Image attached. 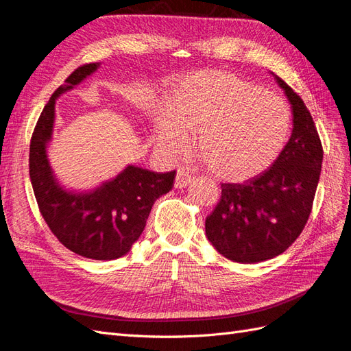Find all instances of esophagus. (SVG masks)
Segmentation results:
<instances>
[{"label": "esophagus", "mask_w": 351, "mask_h": 351, "mask_svg": "<svg viewBox=\"0 0 351 351\" xmlns=\"http://www.w3.org/2000/svg\"><path fill=\"white\" fill-rule=\"evenodd\" d=\"M192 182H193V176L192 174H190L189 171H186V169H178L177 176H176V182H174L176 189H183V187L189 186Z\"/></svg>", "instance_id": "1"}]
</instances>
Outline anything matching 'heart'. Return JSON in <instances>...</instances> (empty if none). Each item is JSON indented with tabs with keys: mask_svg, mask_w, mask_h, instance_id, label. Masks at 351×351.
I'll return each mask as SVG.
<instances>
[{
	"mask_svg": "<svg viewBox=\"0 0 351 351\" xmlns=\"http://www.w3.org/2000/svg\"><path fill=\"white\" fill-rule=\"evenodd\" d=\"M290 112L277 93L227 71H200L180 82L154 115L155 145L182 155L196 151L215 177L243 182L267 169L287 141Z\"/></svg>",
	"mask_w": 351,
	"mask_h": 351,
	"instance_id": "heart-1",
	"label": "heart"
}]
</instances>
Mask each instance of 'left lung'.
<instances>
[{"label": "left lung", "mask_w": 351, "mask_h": 351, "mask_svg": "<svg viewBox=\"0 0 351 351\" xmlns=\"http://www.w3.org/2000/svg\"><path fill=\"white\" fill-rule=\"evenodd\" d=\"M291 104L293 132L274 164L243 184L222 183L206 217L208 240L227 259L256 263L278 256L302 234L312 212L324 149L309 110L275 76Z\"/></svg>", "instance_id": "left-lung-1"}]
</instances>
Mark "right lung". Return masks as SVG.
I'll list each match as a JSON object with an SVG mask.
<instances>
[{"label": "right lung", "instance_id": "1", "mask_svg": "<svg viewBox=\"0 0 351 351\" xmlns=\"http://www.w3.org/2000/svg\"><path fill=\"white\" fill-rule=\"evenodd\" d=\"M98 62L74 70L52 93L30 139L29 176L40 215L62 246L95 261H112L141 237L154 202L173 189L176 171L154 173L129 165L111 182L89 193L62 190L47 158L54 125L56 99L98 69Z\"/></svg>", "mask_w": 351, "mask_h": 351}]
</instances>
